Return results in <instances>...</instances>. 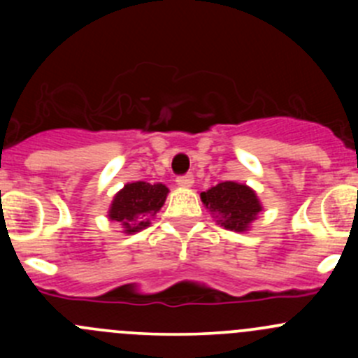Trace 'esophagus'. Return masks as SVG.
I'll return each instance as SVG.
<instances>
[{
    "mask_svg": "<svg viewBox=\"0 0 358 358\" xmlns=\"http://www.w3.org/2000/svg\"><path fill=\"white\" fill-rule=\"evenodd\" d=\"M176 183H178V187H182V189H189V187L194 185V176L192 175L178 176Z\"/></svg>",
    "mask_w": 358,
    "mask_h": 358,
    "instance_id": "1",
    "label": "esophagus"
}]
</instances>
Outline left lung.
Returning a JSON list of instances; mask_svg holds the SVG:
<instances>
[{"label": "left lung", "instance_id": "obj_1", "mask_svg": "<svg viewBox=\"0 0 358 358\" xmlns=\"http://www.w3.org/2000/svg\"><path fill=\"white\" fill-rule=\"evenodd\" d=\"M201 201L223 229L248 232L263 211L258 196L246 183L222 182L201 192Z\"/></svg>", "mask_w": 358, "mask_h": 358}]
</instances>
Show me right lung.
Returning a JSON list of instances; mask_svg holds the SVG:
<instances>
[{
    "label": "right lung",
    "instance_id": "1",
    "mask_svg": "<svg viewBox=\"0 0 358 358\" xmlns=\"http://www.w3.org/2000/svg\"><path fill=\"white\" fill-rule=\"evenodd\" d=\"M168 192L169 189L162 183H126L112 199L107 218L117 222L128 236L140 232L150 225V218L164 206Z\"/></svg>",
    "mask_w": 358,
    "mask_h": 358
}]
</instances>
